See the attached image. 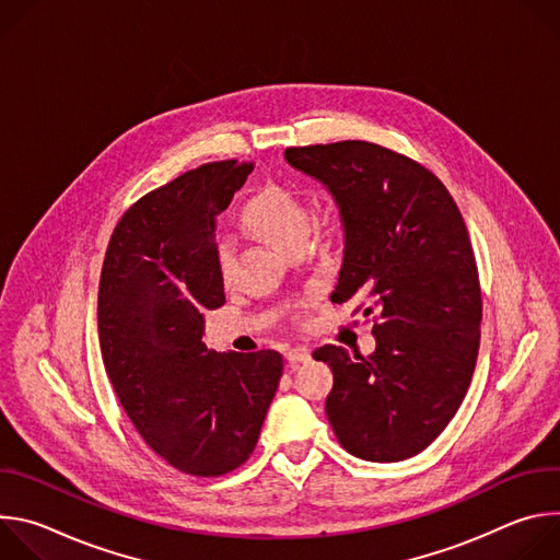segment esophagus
Here are the masks:
<instances>
[{
  "instance_id": "34e87169",
  "label": "esophagus",
  "mask_w": 560,
  "mask_h": 560,
  "mask_svg": "<svg viewBox=\"0 0 560 560\" xmlns=\"http://www.w3.org/2000/svg\"><path fill=\"white\" fill-rule=\"evenodd\" d=\"M285 359H288L290 365H301V363H307L312 357H310L307 348H290L285 352Z\"/></svg>"
}]
</instances>
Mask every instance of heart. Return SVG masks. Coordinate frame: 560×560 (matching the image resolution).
<instances>
[{"label": "heart", "mask_w": 560, "mask_h": 560, "mask_svg": "<svg viewBox=\"0 0 560 560\" xmlns=\"http://www.w3.org/2000/svg\"><path fill=\"white\" fill-rule=\"evenodd\" d=\"M244 223L277 250L285 253L290 246L305 242L310 228V208L294 190L270 184L261 188L244 208ZM214 261L221 279H230L234 268L232 246L221 238L214 250Z\"/></svg>", "instance_id": "heart-1"}]
</instances>
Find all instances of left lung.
Listing matches in <instances>:
<instances>
[{
  "instance_id": "left-lung-1",
  "label": "left lung",
  "mask_w": 560,
  "mask_h": 560,
  "mask_svg": "<svg viewBox=\"0 0 560 560\" xmlns=\"http://www.w3.org/2000/svg\"><path fill=\"white\" fill-rule=\"evenodd\" d=\"M285 162L337 201L346 250L332 301L374 314L370 357L312 352L335 374L328 421L359 458H410L447 428L478 357L483 301L465 221L434 173L378 143L285 148Z\"/></svg>"
}]
</instances>
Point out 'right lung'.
I'll return each instance as SVG.
<instances>
[{"label": "right lung", "mask_w": 560, "mask_h": 560, "mask_svg": "<svg viewBox=\"0 0 560 560\" xmlns=\"http://www.w3.org/2000/svg\"><path fill=\"white\" fill-rule=\"evenodd\" d=\"M250 173L230 159L143 195L102 266L97 328L117 398L152 452L192 476L248 460L283 372L275 350L217 354L201 341L203 314L225 303L214 219Z\"/></svg>", "instance_id": "obj_1"}]
</instances>
